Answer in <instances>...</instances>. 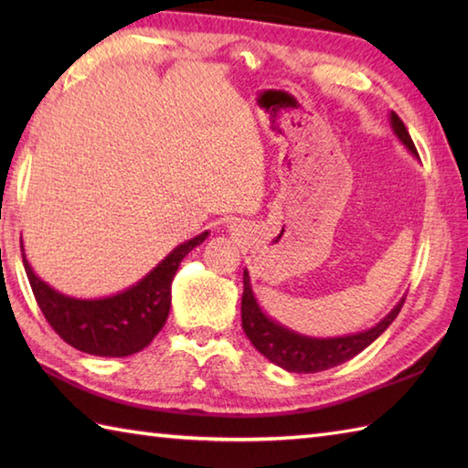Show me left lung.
<instances>
[{
	"instance_id": "left-lung-1",
	"label": "left lung",
	"mask_w": 468,
	"mask_h": 468,
	"mask_svg": "<svg viewBox=\"0 0 468 468\" xmlns=\"http://www.w3.org/2000/svg\"><path fill=\"white\" fill-rule=\"evenodd\" d=\"M390 124L394 128V134L400 138L406 148L412 154L419 156L412 138L406 131L404 122L396 112H390ZM404 300L388 314L380 324L360 334L342 335V337H307L302 334H295L287 327L280 325L277 322L270 320L263 312L260 303H257L250 273L243 271V297H241V324L243 332L250 337V342L260 350L267 360H271L287 372L297 374H314L327 370V367L340 366L350 360L356 354H360L364 347L370 346L378 335H380L388 325L394 322V317L400 314Z\"/></svg>"
}]
</instances>
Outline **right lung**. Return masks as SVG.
<instances>
[{
	"label": "right lung",
	"mask_w": 468,
	"mask_h": 468,
	"mask_svg": "<svg viewBox=\"0 0 468 468\" xmlns=\"http://www.w3.org/2000/svg\"><path fill=\"white\" fill-rule=\"evenodd\" d=\"M207 235L205 231L181 243L136 285L102 300H76L52 290L22 257L36 302L52 330L80 352L122 357L144 350L163 330L171 310L173 277L183 257Z\"/></svg>",
	"instance_id": "obj_1"
}]
</instances>
